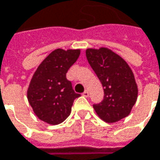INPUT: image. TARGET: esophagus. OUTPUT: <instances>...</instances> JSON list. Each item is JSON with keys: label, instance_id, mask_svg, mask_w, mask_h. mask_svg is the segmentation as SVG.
Instances as JSON below:
<instances>
[{"label": "esophagus", "instance_id": "obj_1", "mask_svg": "<svg viewBox=\"0 0 160 160\" xmlns=\"http://www.w3.org/2000/svg\"><path fill=\"white\" fill-rule=\"evenodd\" d=\"M83 95L84 96V97H88V96H89V92H88L87 90H86V91H84V92H83Z\"/></svg>", "mask_w": 160, "mask_h": 160}]
</instances>
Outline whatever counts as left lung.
<instances>
[{
    "label": "left lung",
    "instance_id": "left-lung-1",
    "mask_svg": "<svg viewBox=\"0 0 160 160\" xmlns=\"http://www.w3.org/2000/svg\"><path fill=\"white\" fill-rule=\"evenodd\" d=\"M85 53L104 90L103 101L93 105L95 112L107 123L125 118L131 112L138 95L132 69L120 56L107 48L87 49Z\"/></svg>",
    "mask_w": 160,
    "mask_h": 160
}]
</instances>
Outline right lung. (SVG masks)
I'll return each mask as SVG.
<instances>
[{
  "mask_svg": "<svg viewBox=\"0 0 160 160\" xmlns=\"http://www.w3.org/2000/svg\"><path fill=\"white\" fill-rule=\"evenodd\" d=\"M80 50L57 49L39 65L31 79L28 99L34 114L42 121L58 125L71 112L76 93L66 74L77 60Z\"/></svg>",
  "mask_w": 160,
  "mask_h": 160,
  "instance_id": "right-lung-1",
  "label": "right lung"
}]
</instances>
